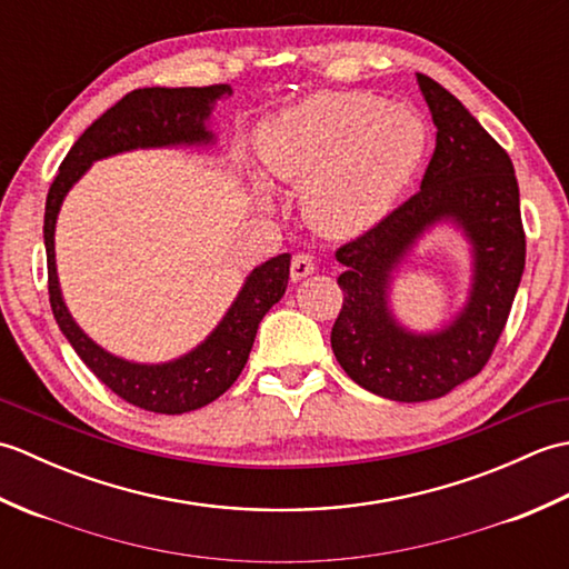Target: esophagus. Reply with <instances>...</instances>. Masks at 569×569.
<instances>
[{"label": "esophagus", "mask_w": 569, "mask_h": 569, "mask_svg": "<svg viewBox=\"0 0 569 569\" xmlns=\"http://www.w3.org/2000/svg\"><path fill=\"white\" fill-rule=\"evenodd\" d=\"M312 271H316V259L310 257V253H296L293 261H291V278L293 281H300V278L310 276Z\"/></svg>", "instance_id": "34e87169"}]
</instances>
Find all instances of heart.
Returning a JSON list of instances; mask_svg holds the SVG:
<instances>
[{
	"label": "heart",
	"mask_w": 569,
	"mask_h": 569,
	"mask_svg": "<svg viewBox=\"0 0 569 569\" xmlns=\"http://www.w3.org/2000/svg\"><path fill=\"white\" fill-rule=\"evenodd\" d=\"M426 131L406 107L369 92H320L259 131L273 178L303 192L320 232L355 237L377 224L418 171Z\"/></svg>",
	"instance_id": "1"
}]
</instances>
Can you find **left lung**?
I'll use <instances>...</instances> for the list:
<instances>
[{"label": "left lung", "mask_w": 569, "mask_h": 569, "mask_svg": "<svg viewBox=\"0 0 569 569\" xmlns=\"http://www.w3.org/2000/svg\"><path fill=\"white\" fill-rule=\"evenodd\" d=\"M432 122V159L420 190L381 222L335 251L342 310L332 352L361 389L391 401L440 398L477 377L509 320L526 266V232L513 163L501 143L442 84L418 72ZM450 216L476 244V283L460 318L435 336L403 331L385 298L395 263L438 219Z\"/></svg>", "instance_id": "obj_1"}]
</instances>
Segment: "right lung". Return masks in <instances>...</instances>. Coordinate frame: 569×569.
<instances>
[{
  "mask_svg": "<svg viewBox=\"0 0 569 569\" xmlns=\"http://www.w3.org/2000/svg\"><path fill=\"white\" fill-rule=\"evenodd\" d=\"M232 94L229 84L208 88H141L124 94L100 119L82 131L58 168L46 198L43 241L48 263V298L51 310L68 342L76 349L94 377L112 389L127 403L153 410V413L178 416L212 403L220 398L244 369L253 337L261 318L283 298L288 286L291 253L261 263L247 278L244 288L229 308L217 330L190 355L168 365H134L104 352L84 335L63 303L58 288L53 232L56 217L70 186L88 171V166L104 156L129 149L171 147V143H208L212 134L204 129V119L212 112V102Z\"/></svg>",
  "mask_w": 569,
  "mask_h": 569,
  "instance_id": "add662e5",
  "label": "right lung"
}]
</instances>
